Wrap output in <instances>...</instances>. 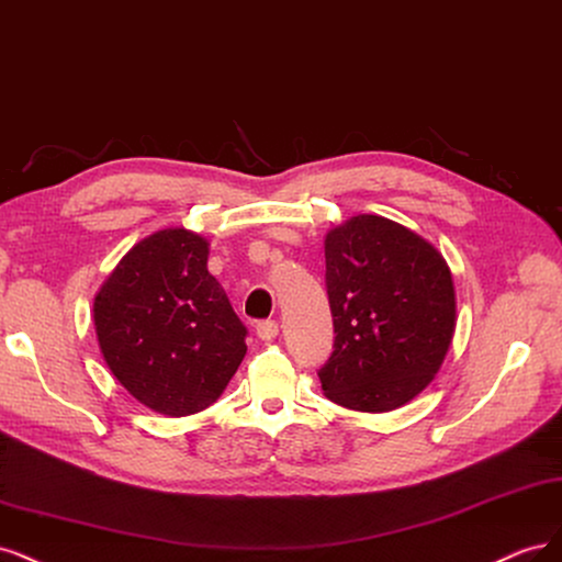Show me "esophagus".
I'll return each mask as SVG.
<instances>
[{
  "label": "esophagus",
  "mask_w": 562,
  "mask_h": 562,
  "mask_svg": "<svg viewBox=\"0 0 562 562\" xmlns=\"http://www.w3.org/2000/svg\"><path fill=\"white\" fill-rule=\"evenodd\" d=\"M278 334H280V327H278V322H273V319H266V322L257 324V336L261 340H273Z\"/></svg>",
  "instance_id": "34e87169"
}]
</instances>
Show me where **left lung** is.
Returning a JSON list of instances; mask_svg holds the SVG:
<instances>
[{
  "instance_id": "obj_1",
  "label": "left lung",
  "mask_w": 562,
  "mask_h": 562,
  "mask_svg": "<svg viewBox=\"0 0 562 562\" xmlns=\"http://www.w3.org/2000/svg\"><path fill=\"white\" fill-rule=\"evenodd\" d=\"M334 352L324 396L361 413L415 400L439 373L456 334V286L441 251L378 214H357L324 238Z\"/></svg>"
}]
</instances>
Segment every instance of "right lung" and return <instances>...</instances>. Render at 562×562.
I'll return each instance as SVG.
<instances>
[{"label": "right lung", "instance_id": "add662e5", "mask_svg": "<svg viewBox=\"0 0 562 562\" xmlns=\"http://www.w3.org/2000/svg\"><path fill=\"white\" fill-rule=\"evenodd\" d=\"M210 243L184 226L139 240L100 286L93 322L104 364L131 396L182 418L220 400L247 329L207 270Z\"/></svg>", "mask_w": 562, "mask_h": 562}]
</instances>
